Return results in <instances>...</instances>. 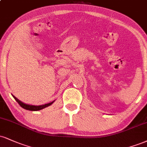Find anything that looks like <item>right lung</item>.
Segmentation results:
<instances>
[{"label": "right lung", "mask_w": 147, "mask_h": 147, "mask_svg": "<svg viewBox=\"0 0 147 147\" xmlns=\"http://www.w3.org/2000/svg\"><path fill=\"white\" fill-rule=\"evenodd\" d=\"M13 97L14 98H15V100H16L18 102V103L20 105L21 107H22V108L26 109V110H30V111H38V110H41V109L45 108V107H49V106L53 104V102L54 101L51 102H49V103H47V104H45V105H29V104H25L24 103V102H22V101H20V100H18L16 97H15L13 96V95H12Z\"/></svg>", "instance_id": "obj_1"}]
</instances>
